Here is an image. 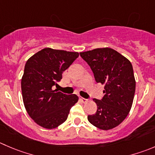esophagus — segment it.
<instances>
[{"label":"esophagus","instance_id":"1","mask_svg":"<svg viewBox=\"0 0 155 155\" xmlns=\"http://www.w3.org/2000/svg\"><path fill=\"white\" fill-rule=\"evenodd\" d=\"M80 100L82 101V102H83V103H86V102H88V99H86V98H84V97H80Z\"/></svg>","mask_w":155,"mask_h":155}]
</instances>
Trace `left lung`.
Wrapping results in <instances>:
<instances>
[{
	"mask_svg": "<svg viewBox=\"0 0 155 155\" xmlns=\"http://www.w3.org/2000/svg\"><path fill=\"white\" fill-rule=\"evenodd\" d=\"M79 54L91 67L96 82L104 85L102 99H93L97 109L88 116V121L100 130H111L125 120L132 107L136 91L133 66L127 58L109 48Z\"/></svg>",
	"mask_w": 155,
	"mask_h": 155,
	"instance_id": "8db88e82",
	"label": "left lung"
}]
</instances>
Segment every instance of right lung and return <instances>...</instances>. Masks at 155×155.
<instances>
[{
  "label": "right lung",
  "mask_w": 155,
  "mask_h": 155,
  "mask_svg": "<svg viewBox=\"0 0 155 155\" xmlns=\"http://www.w3.org/2000/svg\"><path fill=\"white\" fill-rule=\"evenodd\" d=\"M78 57V52L46 48L26 61L21 80L22 100L30 117L43 128L51 130L65 122L79 100L75 94L52 89Z\"/></svg>",
  "instance_id": "right-lung-1"
}]
</instances>
